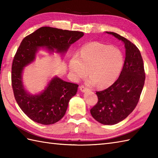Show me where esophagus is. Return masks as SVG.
Returning <instances> with one entry per match:
<instances>
[{
    "instance_id": "esophagus-1",
    "label": "esophagus",
    "mask_w": 158,
    "mask_h": 158,
    "mask_svg": "<svg viewBox=\"0 0 158 158\" xmlns=\"http://www.w3.org/2000/svg\"><path fill=\"white\" fill-rule=\"evenodd\" d=\"M79 89H80V90H81L82 92H88L89 90L88 88H85L84 85H81V86H80L79 87Z\"/></svg>"
}]
</instances>
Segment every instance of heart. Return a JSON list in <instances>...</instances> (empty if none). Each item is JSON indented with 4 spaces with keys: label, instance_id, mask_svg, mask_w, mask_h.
Masks as SVG:
<instances>
[{
    "label": "heart",
    "instance_id": "obj_1",
    "mask_svg": "<svg viewBox=\"0 0 158 158\" xmlns=\"http://www.w3.org/2000/svg\"><path fill=\"white\" fill-rule=\"evenodd\" d=\"M124 64V56L115 47L93 42L83 45L78 55L72 56L69 69L77 80L84 78L89 70V85L96 83L99 88H106L116 81Z\"/></svg>",
    "mask_w": 158,
    "mask_h": 158
}]
</instances>
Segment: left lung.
Returning a JSON list of instances; mask_svg holds the SVG:
<instances>
[{
  "mask_svg": "<svg viewBox=\"0 0 158 158\" xmlns=\"http://www.w3.org/2000/svg\"><path fill=\"white\" fill-rule=\"evenodd\" d=\"M106 33L123 43L125 61L117 81L107 89L96 92L98 101L90 113L99 123L114 125L126 119L135 109L145 83V73L142 56L137 47L115 32Z\"/></svg>",
  "mask_w": 158,
  "mask_h": 158,
  "instance_id": "8db88e82",
  "label": "left lung"
}]
</instances>
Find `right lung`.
<instances>
[{
    "mask_svg": "<svg viewBox=\"0 0 158 158\" xmlns=\"http://www.w3.org/2000/svg\"><path fill=\"white\" fill-rule=\"evenodd\" d=\"M83 35L82 32L44 26L22 40L12 64V87L20 109L34 122L43 125L58 122L65 115L70 100L77 94L79 85L55 76L41 92L32 94L23 84L24 68L35 61L41 48L48 50L50 54L57 53L64 56L70 45Z\"/></svg>",
    "mask_w": 158,
    "mask_h": 158,
    "instance_id": "add662e5",
    "label": "right lung"
}]
</instances>
